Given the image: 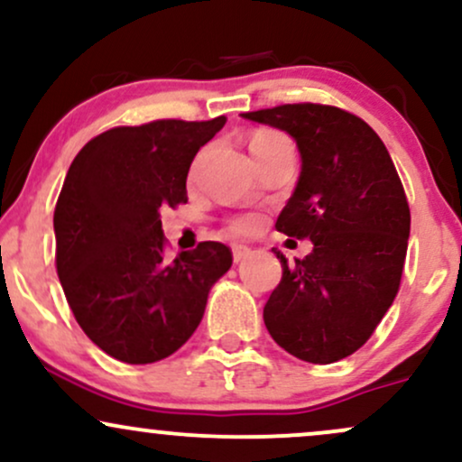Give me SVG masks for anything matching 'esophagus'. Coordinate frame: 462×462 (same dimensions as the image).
I'll use <instances>...</instances> for the list:
<instances>
[{
	"label": "esophagus",
	"instance_id": "34e87169",
	"mask_svg": "<svg viewBox=\"0 0 462 462\" xmlns=\"http://www.w3.org/2000/svg\"><path fill=\"white\" fill-rule=\"evenodd\" d=\"M252 256V249L245 247V245H236L235 249H232V258H235V263H243L245 258Z\"/></svg>",
	"mask_w": 462,
	"mask_h": 462
}]
</instances>
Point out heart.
Instances as JSON below:
<instances>
[{
    "instance_id": "obj_1",
    "label": "heart",
    "mask_w": 462,
    "mask_h": 462,
    "mask_svg": "<svg viewBox=\"0 0 462 462\" xmlns=\"http://www.w3.org/2000/svg\"><path fill=\"white\" fill-rule=\"evenodd\" d=\"M264 136H272V134H258L254 136L252 141L264 139ZM258 226H261V219H258L256 215H241L230 221V230L235 232V235H252V232L258 230Z\"/></svg>"
}]
</instances>
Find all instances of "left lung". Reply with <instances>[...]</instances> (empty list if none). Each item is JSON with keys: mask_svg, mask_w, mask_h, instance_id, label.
<instances>
[{"mask_svg": "<svg viewBox=\"0 0 462 462\" xmlns=\"http://www.w3.org/2000/svg\"><path fill=\"white\" fill-rule=\"evenodd\" d=\"M295 141L301 171L275 230L310 238L304 261L278 252L282 280L263 319L280 347L328 365L367 343L393 304L404 269L411 210L380 136L334 106L284 104L243 113Z\"/></svg>", "mask_w": 462, "mask_h": 462, "instance_id": "1", "label": "left lung"}]
</instances>
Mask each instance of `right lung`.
<instances>
[{
	"instance_id": "obj_1",
	"label": "right lung",
	"mask_w": 462,
	"mask_h": 462,
	"mask_svg": "<svg viewBox=\"0 0 462 462\" xmlns=\"http://www.w3.org/2000/svg\"><path fill=\"white\" fill-rule=\"evenodd\" d=\"M224 124L217 116L113 128L69 167L54 210L58 278L84 334L121 363L178 352L232 267L230 247L215 241L167 261L161 221L164 206L187 204L190 162Z\"/></svg>"
}]
</instances>
